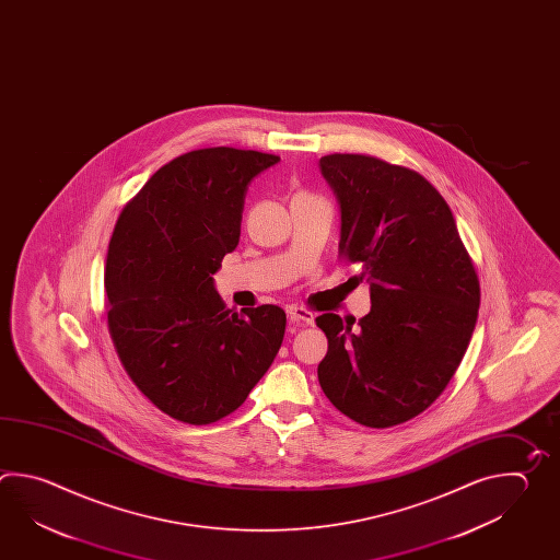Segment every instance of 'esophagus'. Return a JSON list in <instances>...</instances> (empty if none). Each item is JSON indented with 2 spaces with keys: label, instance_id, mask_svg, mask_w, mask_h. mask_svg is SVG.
I'll return each instance as SVG.
<instances>
[{
  "label": "esophagus",
  "instance_id": "esophagus-1",
  "mask_svg": "<svg viewBox=\"0 0 560 560\" xmlns=\"http://www.w3.org/2000/svg\"><path fill=\"white\" fill-rule=\"evenodd\" d=\"M287 315H289L291 323H298V325H313V320H315V315L303 307H289L287 308Z\"/></svg>",
  "mask_w": 560,
  "mask_h": 560
}]
</instances>
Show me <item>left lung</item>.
Returning <instances> with one entry per match:
<instances>
[{
  "label": "left lung",
  "instance_id": "1",
  "mask_svg": "<svg viewBox=\"0 0 560 560\" xmlns=\"http://www.w3.org/2000/svg\"><path fill=\"white\" fill-rule=\"evenodd\" d=\"M341 207L339 257L359 262L371 311L359 325L315 319L329 349L319 385L371 429L409 421L455 375L479 315V277L443 195L421 173L373 155L319 161Z\"/></svg>",
  "mask_w": 560,
  "mask_h": 560
}]
</instances>
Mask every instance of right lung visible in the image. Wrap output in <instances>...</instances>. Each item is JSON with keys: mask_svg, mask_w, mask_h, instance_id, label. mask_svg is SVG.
Here are the masks:
<instances>
[{"mask_svg": "<svg viewBox=\"0 0 560 560\" xmlns=\"http://www.w3.org/2000/svg\"><path fill=\"white\" fill-rule=\"evenodd\" d=\"M277 161L252 149L183 153L115 223L103 275L107 329L136 387L177 421L209 424L237 411L283 342V308L235 313L213 285L240 243L249 183Z\"/></svg>", "mask_w": 560, "mask_h": 560, "instance_id": "1", "label": "right lung"}]
</instances>
